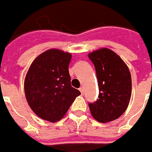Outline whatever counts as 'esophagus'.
<instances>
[{
	"instance_id": "obj_1",
	"label": "esophagus",
	"mask_w": 152,
	"mask_h": 152,
	"mask_svg": "<svg viewBox=\"0 0 152 152\" xmlns=\"http://www.w3.org/2000/svg\"><path fill=\"white\" fill-rule=\"evenodd\" d=\"M79 91H81V93L83 94V87H81V88H79Z\"/></svg>"
}]
</instances>
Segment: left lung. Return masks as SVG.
Instances as JSON below:
<instances>
[{
  "instance_id": "left-lung-1",
  "label": "left lung",
  "mask_w": 152,
  "mask_h": 152,
  "mask_svg": "<svg viewBox=\"0 0 152 152\" xmlns=\"http://www.w3.org/2000/svg\"><path fill=\"white\" fill-rule=\"evenodd\" d=\"M96 69L98 81V99L89 103L91 115L101 123L118 119L129 104L132 79L129 69L113 50L102 48L88 54Z\"/></svg>"
}]
</instances>
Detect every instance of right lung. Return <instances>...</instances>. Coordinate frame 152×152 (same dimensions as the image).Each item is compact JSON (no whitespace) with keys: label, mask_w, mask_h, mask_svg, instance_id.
<instances>
[{"label":"right lung","mask_w":152,"mask_h":152,"mask_svg":"<svg viewBox=\"0 0 152 152\" xmlns=\"http://www.w3.org/2000/svg\"><path fill=\"white\" fill-rule=\"evenodd\" d=\"M71 57L69 52L50 49L30 65L24 80V92L30 108L41 119L59 121L81 94L71 86Z\"/></svg>","instance_id":"right-lung-1"}]
</instances>
